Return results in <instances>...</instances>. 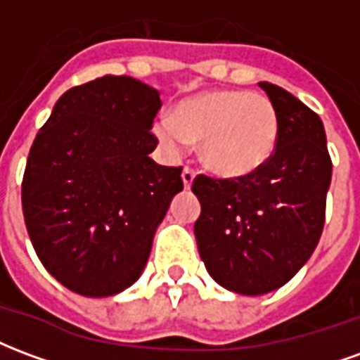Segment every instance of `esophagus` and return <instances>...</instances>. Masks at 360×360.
Listing matches in <instances>:
<instances>
[{
	"mask_svg": "<svg viewBox=\"0 0 360 360\" xmlns=\"http://www.w3.org/2000/svg\"><path fill=\"white\" fill-rule=\"evenodd\" d=\"M181 177H183V185H185V188H191L193 181H195V172H193L191 167H185L183 173H181Z\"/></svg>",
	"mask_w": 360,
	"mask_h": 360,
	"instance_id": "34e87169",
	"label": "esophagus"
}]
</instances>
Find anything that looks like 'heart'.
I'll list each match as a JSON object with an SVG mask.
<instances>
[{
	"mask_svg": "<svg viewBox=\"0 0 360 360\" xmlns=\"http://www.w3.org/2000/svg\"><path fill=\"white\" fill-rule=\"evenodd\" d=\"M160 146L179 158L200 142L202 164L219 177L241 179L260 172L279 142V115L270 98L249 90H210L187 98L173 117L154 123Z\"/></svg>",
	"mask_w": 360,
	"mask_h": 360,
	"instance_id": "1",
	"label": "heart"
}]
</instances>
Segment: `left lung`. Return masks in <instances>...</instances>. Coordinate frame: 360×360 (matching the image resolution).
<instances>
[{
	"label": "left lung",
	"instance_id": "obj_1",
	"mask_svg": "<svg viewBox=\"0 0 360 360\" xmlns=\"http://www.w3.org/2000/svg\"><path fill=\"white\" fill-rule=\"evenodd\" d=\"M279 115V142L260 172L241 179L198 175V252L219 285L239 295L285 285L316 249L324 229L332 160L322 119L287 90L258 82Z\"/></svg>",
	"mask_w": 360,
	"mask_h": 360
}]
</instances>
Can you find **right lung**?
<instances>
[{
	"instance_id": "right-lung-1",
	"label": "right lung",
	"mask_w": 360,
	"mask_h": 360,
	"mask_svg": "<svg viewBox=\"0 0 360 360\" xmlns=\"http://www.w3.org/2000/svg\"><path fill=\"white\" fill-rule=\"evenodd\" d=\"M160 92L133 77L67 90L44 123L22 177V214L44 268L84 297H111L141 278L181 167L148 156Z\"/></svg>"
}]
</instances>
